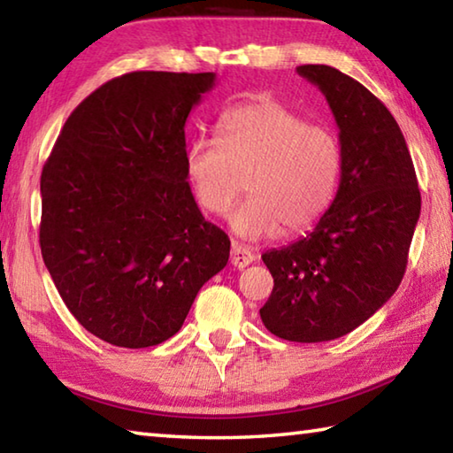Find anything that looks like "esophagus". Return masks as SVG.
Instances as JSON below:
<instances>
[{
	"mask_svg": "<svg viewBox=\"0 0 453 453\" xmlns=\"http://www.w3.org/2000/svg\"><path fill=\"white\" fill-rule=\"evenodd\" d=\"M229 262H232V265L237 267V270H243L245 265L256 262V256L251 254L248 248H243V245L234 243L232 245V257H229Z\"/></svg>",
	"mask_w": 453,
	"mask_h": 453,
	"instance_id": "34e87169",
	"label": "esophagus"
}]
</instances>
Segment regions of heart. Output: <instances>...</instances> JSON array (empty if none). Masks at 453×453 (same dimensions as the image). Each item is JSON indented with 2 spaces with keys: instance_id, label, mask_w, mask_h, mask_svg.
<instances>
[{
  "instance_id": "obj_1",
  "label": "heart",
  "mask_w": 453,
  "mask_h": 453,
  "mask_svg": "<svg viewBox=\"0 0 453 453\" xmlns=\"http://www.w3.org/2000/svg\"><path fill=\"white\" fill-rule=\"evenodd\" d=\"M219 140L197 137L186 151V178L197 203L221 216L242 191L250 197L229 216L237 235L264 240L302 234L332 205L342 173V145L332 127L308 124L278 99L229 107Z\"/></svg>"
}]
</instances>
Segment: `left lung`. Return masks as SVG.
Returning a JSON list of instances; mask_svg holds the SVG:
<instances>
[{"mask_svg":"<svg viewBox=\"0 0 453 453\" xmlns=\"http://www.w3.org/2000/svg\"><path fill=\"white\" fill-rule=\"evenodd\" d=\"M297 73L326 96L340 127V186L313 232L262 256L273 291L259 316L281 340L316 343L349 334L395 294L421 197L388 107L335 67L300 65Z\"/></svg>","mask_w":453,"mask_h":453,"instance_id":"left-lung-1","label":"left lung"}]
</instances>
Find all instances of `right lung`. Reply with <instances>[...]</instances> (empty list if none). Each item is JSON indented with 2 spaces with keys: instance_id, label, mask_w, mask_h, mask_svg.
I'll return each mask as SVG.
<instances>
[{
  "instance_id": "add662e5",
  "label": "right lung",
  "mask_w": 453,
  "mask_h": 453,
  "mask_svg": "<svg viewBox=\"0 0 453 453\" xmlns=\"http://www.w3.org/2000/svg\"><path fill=\"white\" fill-rule=\"evenodd\" d=\"M216 73L134 72L67 118L42 172L40 245L73 318L111 346L180 332L229 237L186 178V119Z\"/></svg>"
}]
</instances>
